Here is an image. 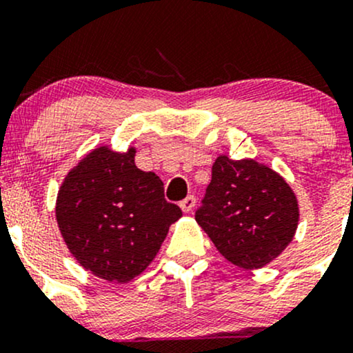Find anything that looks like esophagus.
Here are the masks:
<instances>
[{
	"label": "esophagus",
	"instance_id": "esophagus-1",
	"mask_svg": "<svg viewBox=\"0 0 353 353\" xmlns=\"http://www.w3.org/2000/svg\"><path fill=\"white\" fill-rule=\"evenodd\" d=\"M181 209H182V212H192V209L196 208V197L194 196H188L185 197L184 201H181Z\"/></svg>",
	"mask_w": 353,
	"mask_h": 353
}]
</instances>
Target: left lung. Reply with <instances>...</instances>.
<instances>
[{"instance_id":"left-lung-1","label":"left lung","mask_w":353,"mask_h":353,"mask_svg":"<svg viewBox=\"0 0 353 353\" xmlns=\"http://www.w3.org/2000/svg\"><path fill=\"white\" fill-rule=\"evenodd\" d=\"M196 221L229 262L259 269L294 239L299 204L290 185L270 168L219 156Z\"/></svg>"}]
</instances>
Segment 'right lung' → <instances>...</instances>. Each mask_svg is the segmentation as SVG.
I'll return each mask as SVG.
<instances>
[{"mask_svg": "<svg viewBox=\"0 0 353 353\" xmlns=\"http://www.w3.org/2000/svg\"><path fill=\"white\" fill-rule=\"evenodd\" d=\"M136 149L103 145L72 168L56 201L61 236L76 261L109 282L125 283L159 252L182 216L164 199V184L134 164Z\"/></svg>", "mask_w": 353, "mask_h": 353, "instance_id": "right-lung-1", "label": "right lung"}]
</instances>
